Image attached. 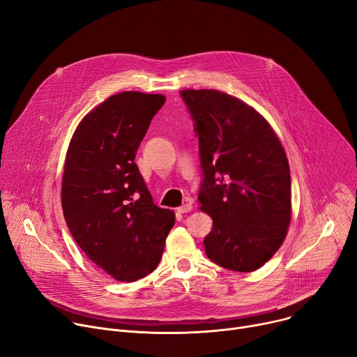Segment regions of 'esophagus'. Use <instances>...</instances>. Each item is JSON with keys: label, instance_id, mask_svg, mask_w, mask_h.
Returning a JSON list of instances; mask_svg holds the SVG:
<instances>
[{"label": "esophagus", "instance_id": "34e87169", "mask_svg": "<svg viewBox=\"0 0 357 357\" xmlns=\"http://www.w3.org/2000/svg\"><path fill=\"white\" fill-rule=\"evenodd\" d=\"M176 211L179 213H186V212H191L192 211V204H183L179 208H176Z\"/></svg>", "mask_w": 357, "mask_h": 357}]
</instances>
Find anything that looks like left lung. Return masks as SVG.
I'll list each match as a JSON object with an SVG mask.
<instances>
[{
  "instance_id": "1",
  "label": "left lung",
  "mask_w": 357,
  "mask_h": 357,
  "mask_svg": "<svg viewBox=\"0 0 357 357\" xmlns=\"http://www.w3.org/2000/svg\"><path fill=\"white\" fill-rule=\"evenodd\" d=\"M198 136V201L212 218L206 257L232 271L263 267L281 247L291 220L287 155L268 122L220 90L181 91Z\"/></svg>"
}]
</instances>
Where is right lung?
Masks as SVG:
<instances>
[{
	"mask_svg": "<svg viewBox=\"0 0 357 357\" xmlns=\"http://www.w3.org/2000/svg\"><path fill=\"white\" fill-rule=\"evenodd\" d=\"M162 94L122 91L89 112L68 145L61 183L66 224L77 245L117 281H136L160 261L175 224L135 163Z\"/></svg>",
	"mask_w": 357,
	"mask_h": 357,
	"instance_id": "obj_1",
	"label": "right lung"
}]
</instances>
